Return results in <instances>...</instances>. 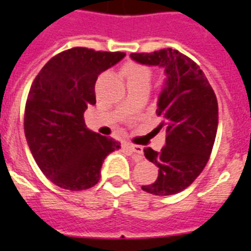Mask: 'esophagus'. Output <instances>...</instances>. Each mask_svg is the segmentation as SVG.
Here are the masks:
<instances>
[{
    "mask_svg": "<svg viewBox=\"0 0 251 251\" xmlns=\"http://www.w3.org/2000/svg\"><path fill=\"white\" fill-rule=\"evenodd\" d=\"M124 146L127 147L130 152H134L137 155L140 156V158H142V153H143V149L141 146H137V145H132V143H126Z\"/></svg>",
    "mask_w": 251,
    "mask_h": 251,
    "instance_id": "34e87169",
    "label": "esophagus"
}]
</instances>
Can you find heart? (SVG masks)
Listing matches in <instances>:
<instances>
[{
  "instance_id": "heart-1",
  "label": "heart",
  "mask_w": 251,
  "mask_h": 251,
  "mask_svg": "<svg viewBox=\"0 0 251 251\" xmlns=\"http://www.w3.org/2000/svg\"><path fill=\"white\" fill-rule=\"evenodd\" d=\"M124 75H126L127 82H132V81H146V82H150L151 70L145 64L130 62L124 67Z\"/></svg>"
}]
</instances>
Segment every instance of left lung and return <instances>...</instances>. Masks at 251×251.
Returning <instances> with one entry per match:
<instances>
[{
	"mask_svg": "<svg viewBox=\"0 0 251 251\" xmlns=\"http://www.w3.org/2000/svg\"><path fill=\"white\" fill-rule=\"evenodd\" d=\"M130 58L165 68L166 74L156 110L161 118L157 129L166 130V145L160 152L145 149L147 160L158 168V176L142 189L153 196L176 194L208 162L217 133V98L198 64L176 49L132 53Z\"/></svg>",
	"mask_w": 251,
	"mask_h": 251,
	"instance_id": "obj_1",
	"label": "left lung"
}]
</instances>
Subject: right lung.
<instances>
[{
	"instance_id": "right-lung-1",
	"label": "right lung",
	"mask_w": 251,
	"mask_h": 251,
	"mask_svg": "<svg viewBox=\"0 0 251 251\" xmlns=\"http://www.w3.org/2000/svg\"><path fill=\"white\" fill-rule=\"evenodd\" d=\"M76 47L49 59L31 83L24 130L43 174L63 189L85 190L100 180V169L121 143L89 130L83 113L96 102L95 82L124 57Z\"/></svg>"
}]
</instances>
